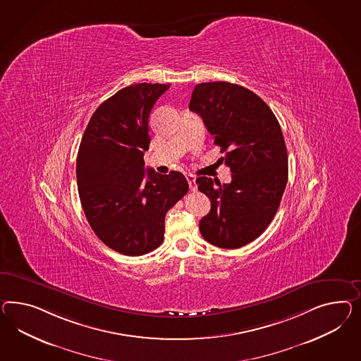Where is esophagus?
<instances>
[{
    "label": "esophagus",
    "mask_w": 361,
    "mask_h": 361,
    "mask_svg": "<svg viewBox=\"0 0 361 361\" xmlns=\"http://www.w3.org/2000/svg\"><path fill=\"white\" fill-rule=\"evenodd\" d=\"M186 180H188V184L190 186V189L195 190V188H197V184H195V176L189 173V175H186Z\"/></svg>",
    "instance_id": "34e87169"
}]
</instances>
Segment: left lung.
<instances>
[{"mask_svg": "<svg viewBox=\"0 0 361 361\" xmlns=\"http://www.w3.org/2000/svg\"><path fill=\"white\" fill-rule=\"evenodd\" d=\"M189 109L201 116L224 154L221 163L233 173L231 183L224 185L205 176L195 180L212 202L200 231L216 247H243L272 222L288 183L281 127L257 94L226 81L195 85Z\"/></svg>", "mask_w": 361, "mask_h": 361, "instance_id": "obj_1", "label": "left lung"}]
</instances>
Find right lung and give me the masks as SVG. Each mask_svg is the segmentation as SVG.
Segmentation results:
<instances>
[{
  "mask_svg": "<svg viewBox=\"0 0 361 361\" xmlns=\"http://www.w3.org/2000/svg\"><path fill=\"white\" fill-rule=\"evenodd\" d=\"M169 84H134L102 102L78 148V195L94 234L119 254L163 243L166 212L188 193L185 176L145 169L148 117Z\"/></svg>",
  "mask_w": 361,
  "mask_h": 361,
  "instance_id": "right-lung-1",
  "label": "right lung"
}]
</instances>
